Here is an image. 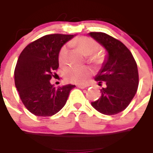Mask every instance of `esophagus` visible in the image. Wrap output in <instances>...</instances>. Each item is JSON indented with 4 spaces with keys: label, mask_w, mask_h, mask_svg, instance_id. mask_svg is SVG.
I'll return each mask as SVG.
<instances>
[{
    "label": "esophagus",
    "mask_w": 153,
    "mask_h": 153,
    "mask_svg": "<svg viewBox=\"0 0 153 153\" xmlns=\"http://www.w3.org/2000/svg\"><path fill=\"white\" fill-rule=\"evenodd\" d=\"M77 87L83 89V88H86V85H83V84H79V85H77Z\"/></svg>",
    "instance_id": "1"
}]
</instances>
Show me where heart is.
Wrapping results in <instances>:
<instances>
[{"label":"heart","instance_id":"1","mask_svg":"<svg viewBox=\"0 0 153 153\" xmlns=\"http://www.w3.org/2000/svg\"><path fill=\"white\" fill-rule=\"evenodd\" d=\"M73 45L77 46L85 55H87V60L94 65H99L102 61V55L98 52L99 44L94 39L88 36H80L73 41ZM68 45H65L60 48L58 53V61L60 65H65L67 60ZM93 75V69L88 66L84 67H68L65 70L64 77L68 82L81 84L85 82Z\"/></svg>","mask_w":153,"mask_h":153}]
</instances>
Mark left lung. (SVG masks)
I'll return each mask as SVG.
<instances>
[{
  "mask_svg": "<svg viewBox=\"0 0 153 153\" xmlns=\"http://www.w3.org/2000/svg\"><path fill=\"white\" fill-rule=\"evenodd\" d=\"M89 35L101 44L108 56L105 65L95 80L106 86L100 89L101 96L92 105L105 115H116L128 106L139 85L137 65L132 53L119 40L100 32Z\"/></svg>",
  "mask_w": 153,
  "mask_h": 153,
  "instance_id": "obj_1",
  "label": "left lung"
}]
</instances>
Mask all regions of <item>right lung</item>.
<instances>
[{"mask_svg": "<svg viewBox=\"0 0 153 153\" xmlns=\"http://www.w3.org/2000/svg\"><path fill=\"white\" fill-rule=\"evenodd\" d=\"M73 35L48 34L29 43L19 56L14 80L25 108L35 116L51 117L65 106L75 85L56 88L49 80L59 67L58 53Z\"/></svg>", "mask_w": 153, "mask_h": 153, "instance_id": "1", "label": "right lung"}]
</instances>
